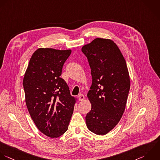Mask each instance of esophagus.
Returning <instances> with one entry per match:
<instances>
[{"mask_svg": "<svg viewBox=\"0 0 160 160\" xmlns=\"http://www.w3.org/2000/svg\"><path fill=\"white\" fill-rule=\"evenodd\" d=\"M78 99H79L80 101H83V100L85 99L84 95H83V94H82V93H80V94L78 95Z\"/></svg>", "mask_w": 160, "mask_h": 160, "instance_id": "esophagus-1", "label": "esophagus"}]
</instances>
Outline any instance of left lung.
Returning a JSON list of instances; mask_svg holds the SVG:
<instances>
[{"label": "left lung", "instance_id": "8db88e82", "mask_svg": "<svg viewBox=\"0 0 160 160\" xmlns=\"http://www.w3.org/2000/svg\"><path fill=\"white\" fill-rule=\"evenodd\" d=\"M82 51L92 76L87 94L92 108L85 117L86 124L92 132L104 135L118 124L125 109L130 88L127 63L118 46L110 39L97 38Z\"/></svg>", "mask_w": 160, "mask_h": 160}]
</instances>
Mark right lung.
Returning <instances> with one entry per match:
<instances>
[{
	"mask_svg": "<svg viewBox=\"0 0 160 160\" xmlns=\"http://www.w3.org/2000/svg\"><path fill=\"white\" fill-rule=\"evenodd\" d=\"M71 52L37 49L30 58L23 80L30 117L37 128L50 138H58L66 132L73 112L76 100L60 77Z\"/></svg>",
	"mask_w": 160,
	"mask_h": 160,
	"instance_id": "right-lung-1",
	"label": "right lung"
}]
</instances>
